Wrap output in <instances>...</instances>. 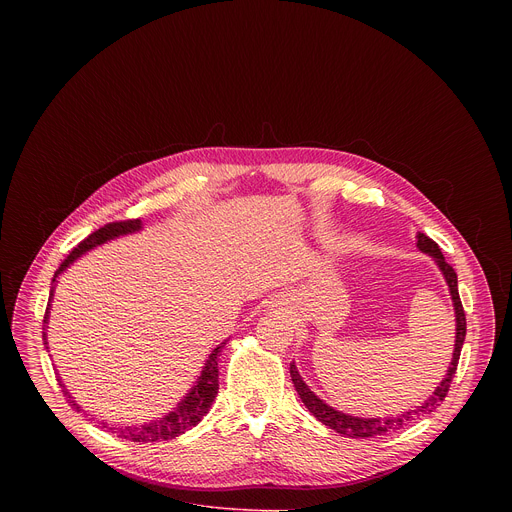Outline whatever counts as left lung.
<instances>
[{"label":"left lung","mask_w":512,"mask_h":512,"mask_svg":"<svg viewBox=\"0 0 512 512\" xmlns=\"http://www.w3.org/2000/svg\"><path fill=\"white\" fill-rule=\"evenodd\" d=\"M417 247L423 251V253H429L437 267L442 269L446 281H448V287H450V294H452V300H454V310H456V344H454V358L450 362V369H448V375L446 379L440 383V387H437L433 391V395L421 403L419 407L415 409H409V411H403L401 415L397 417H383V419H362V417H352V415H346V413H340L332 407H328L322 399H318L310 389L308 385L302 381L296 364L291 362L289 364V375H291V381H294V387L300 395V399L304 401V405L308 407V411L318 419L322 421L324 425H328L330 429L342 433V435H348V437H354V440H364V437H373V435H385L389 431H397L401 427H405L407 423L415 421L417 417L433 411L437 405H440L448 391H450V385H452V379L456 375V369H458V360H460V352H462V344H464V338H466V314H464V308H462V302H460V294H458V275L454 271V267L446 261V257L442 255V249L437 247V243L433 239H429L427 235L419 233L417 235Z\"/></svg>","instance_id":"1"}]
</instances>
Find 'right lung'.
I'll list each match as a JSON object with an SVG mask.
<instances>
[{
    "mask_svg": "<svg viewBox=\"0 0 512 512\" xmlns=\"http://www.w3.org/2000/svg\"><path fill=\"white\" fill-rule=\"evenodd\" d=\"M141 229V221L139 218H129V221H115V223H109L105 227H101L99 231H95L93 235H89L85 241H81L75 249H72L68 253V257L60 263V267L56 269L54 273V279L72 263L77 257H81L83 253H87L89 249L109 241V239H115L119 235H127V233H133V231H139ZM52 279V281H54ZM50 300H52V294L48 298V306H50ZM44 324H48V308H46V316H44ZM44 336V344L46 342V332H42ZM225 344V342H223ZM221 344V346H223ZM221 346H216L208 360H206V367L204 371L200 373L196 385L192 387V391L184 397L182 403H178V407L174 411H170L166 417L162 419H156L152 423H145V425H137V427H109L111 433H115L117 437H123V440H129V442H141V444H154V442H164V440H174V437L182 435L186 429H192L210 409L216 393H218V352H221ZM62 387V385H60ZM64 397L66 401L72 405V409L81 411L79 403L72 401V397L64 391ZM103 427H107L103 423Z\"/></svg>",
    "mask_w": 512,
    "mask_h": 512,
    "instance_id": "add662e5",
    "label": "right lung"
}]
</instances>
